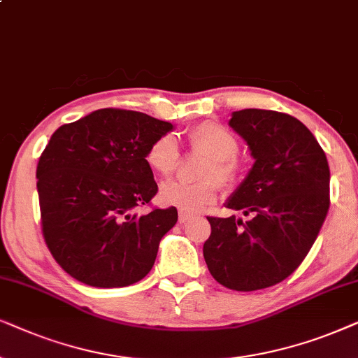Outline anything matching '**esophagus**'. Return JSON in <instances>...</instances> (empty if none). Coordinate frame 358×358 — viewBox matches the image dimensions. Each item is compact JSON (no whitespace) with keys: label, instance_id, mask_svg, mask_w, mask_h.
Masks as SVG:
<instances>
[{"label":"esophagus","instance_id":"obj_1","mask_svg":"<svg viewBox=\"0 0 358 358\" xmlns=\"http://www.w3.org/2000/svg\"><path fill=\"white\" fill-rule=\"evenodd\" d=\"M189 219H192V214L180 211V214H178V222H180V224H187V222L189 221Z\"/></svg>","mask_w":358,"mask_h":358}]
</instances>
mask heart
<instances>
[{"instance_id":"1","label":"heart","mask_w":358,"mask_h":358,"mask_svg":"<svg viewBox=\"0 0 358 358\" xmlns=\"http://www.w3.org/2000/svg\"><path fill=\"white\" fill-rule=\"evenodd\" d=\"M189 145L203 152L211 160L201 171L203 182L171 180L162 185L159 198L166 206H173L183 213H198L213 204L217 198L219 183L231 187L239 176V141L222 124L204 121L188 132ZM145 162L155 173H173L180 164V147L173 134H164L152 142L147 149Z\"/></svg>"}]
</instances>
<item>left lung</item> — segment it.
Returning <instances> with one entry per match:
<instances>
[{"mask_svg": "<svg viewBox=\"0 0 358 358\" xmlns=\"http://www.w3.org/2000/svg\"><path fill=\"white\" fill-rule=\"evenodd\" d=\"M255 164L226 203L249 221L209 217L203 255L217 283L255 292L283 282L311 250L329 211V165L322 147L296 117L270 109L232 113Z\"/></svg>", "mask_w": 358, "mask_h": 358, "instance_id": "left-lung-1", "label": "left lung"}]
</instances>
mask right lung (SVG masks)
I'll return each mask as SVG.
<instances>
[{
  "label": "right lung",
  "instance_id": "obj_1",
  "mask_svg": "<svg viewBox=\"0 0 358 358\" xmlns=\"http://www.w3.org/2000/svg\"><path fill=\"white\" fill-rule=\"evenodd\" d=\"M173 129L139 111L104 108L52 134L37 164L42 236L70 276L90 287H129L154 266L176 208H152L159 192L145 154Z\"/></svg>",
  "mask_w": 358,
  "mask_h": 358
}]
</instances>
